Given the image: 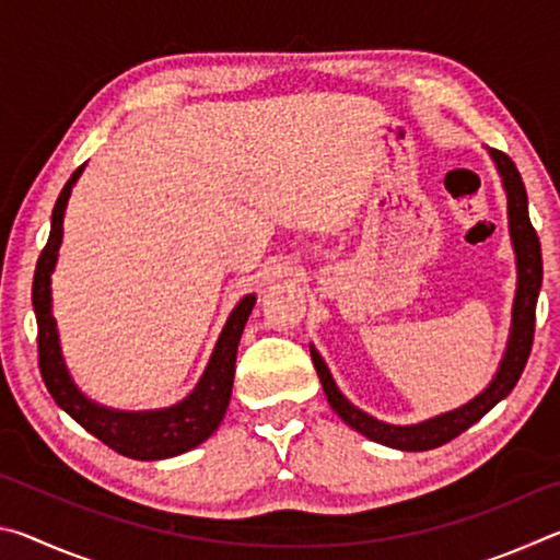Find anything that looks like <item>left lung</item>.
Returning <instances> with one entry per match:
<instances>
[{"label":"left lung","instance_id":"obj_1","mask_svg":"<svg viewBox=\"0 0 560 560\" xmlns=\"http://www.w3.org/2000/svg\"><path fill=\"white\" fill-rule=\"evenodd\" d=\"M491 160H494L497 173L501 177V187L506 192V214H509V236L511 246L516 254V296L514 306H511V328L506 350L501 355V363L497 368L494 377L479 395H474L469 402L462 407H454L450 412L434 415L430 420L415 422V424H390L377 420V417L368 415L355 407L348 397L338 390V385L330 375L326 360L320 358L318 350L311 346V360L324 385V393L328 397V405L334 412L343 420L348 428L365 434L368 440L385 447L402 450V452H424L447 444L457 438L464 430H469L474 422H479L491 407L504 400V397L514 390L521 373H524L526 360L530 353V343H534V324H536V301L538 291H541L544 267H541V244L530 226L528 220V197L524 179H521L516 165L511 158L499 153V150H489Z\"/></svg>","mask_w":560,"mask_h":560}]
</instances>
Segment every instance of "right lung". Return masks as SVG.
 Listing matches in <instances>:
<instances>
[{"instance_id":"right-lung-1","label":"right lung","mask_w":560,"mask_h":560,"mask_svg":"<svg viewBox=\"0 0 560 560\" xmlns=\"http://www.w3.org/2000/svg\"><path fill=\"white\" fill-rule=\"evenodd\" d=\"M83 167L86 165H81L71 175L69 183L61 189L59 200L54 205L49 242H46L34 271L32 303L36 326H39L42 377L56 405L66 415H71L83 430L91 432L93 438H98L103 444H108L110 450L122 454V457L143 462L177 457V454L195 450L197 444L212 438L214 430L220 428L232 397L236 348H240L246 318H249L257 296L246 293L236 303L230 318H226L220 338H217L210 363H207L202 377L192 387V393L183 397L179 402L170 407H158V410H113V407L91 400L73 383L69 373V365H66L61 353L59 328H56V318L51 311V273L56 269V261H59V249L63 240V214L66 205H69L71 189L79 183Z\"/></svg>"}]
</instances>
